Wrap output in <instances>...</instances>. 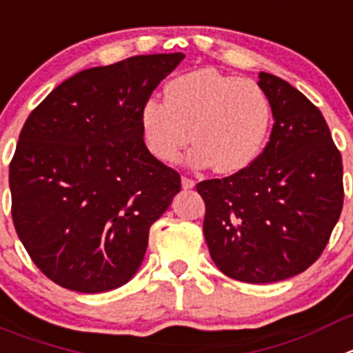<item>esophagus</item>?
<instances>
[{"label":"esophagus","mask_w":353,"mask_h":353,"mask_svg":"<svg viewBox=\"0 0 353 353\" xmlns=\"http://www.w3.org/2000/svg\"><path fill=\"white\" fill-rule=\"evenodd\" d=\"M182 187L183 189H194L196 187V182L192 179H187V176H182Z\"/></svg>","instance_id":"1"}]
</instances>
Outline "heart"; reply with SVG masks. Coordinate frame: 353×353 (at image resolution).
<instances>
[{
    "mask_svg": "<svg viewBox=\"0 0 353 353\" xmlns=\"http://www.w3.org/2000/svg\"><path fill=\"white\" fill-rule=\"evenodd\" d=\"M273 110L264 89L213 68L174 77L164 103L150 99L140 112L145 147L161 163H174L189 141L194 168L234 174L250 166L266 143Z\"/></svg>",
    "mask_w": 353,
    "mask_h": 353,
    "instance_id": "b5f03b06",
    "label": "heart"
}]
</instances>
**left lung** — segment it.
Instances as JSON below:
<instances>
[{"mask_svg":"<svg viewBox=\"0 0 353 353\" xmlns=\"http://www.w3.org/2000/svg\"><path fill=\"white\" fill-rule=\"evenodd\" d=\"M273 110L263 154L243 171L198 183L213 263L247 283L280 282L324 252L343 208V164L324 115L289 82L259 73Z\"/></svg>","mask_w":353,"mask_h":353,"instance_id":"8db88e82","label":"left lung"}]
</instances>
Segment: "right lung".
Masks as SVG:
<instances>
[{
  "instance_id": "add662e5",
  "label": "right lung",
  "mask_w": 353,
  "mask_h": 353,
  "mask_svg": "<svg viewBox=\"0 0 353 353\" xmlns=\"http://www.w3.org/2000/svg\"><path fill=\"white\" fill-rule=\"evenodd\" d=\"M183 54L134 56L83 70L31 112L10 163L19 240L57 285H124L148 231L180 192V174L145 147L140 112Z\"/></svg>"
}]
</instances>
